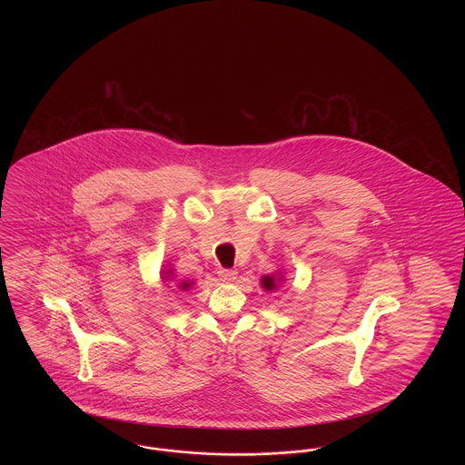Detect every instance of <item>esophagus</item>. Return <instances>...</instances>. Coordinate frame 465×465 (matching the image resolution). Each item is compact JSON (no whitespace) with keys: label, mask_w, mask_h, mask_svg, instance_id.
I'll return each instance as SVG.
<instances>
[{"label":"esophagus","mask_w":465,"mask_h":465,"mask_svg":"<svg viewBox=\"0 0 465 465\" xmlns=\"http://www.w3.org/2000/svg\"><path fill=\"white\" fill-rule=\"evenodd\" d=\"M237 270H233V268H222L220 272H218V277H220V281L223 282H235V279H237Z\"/></svg>","instance_id":"1"}]
</instances>
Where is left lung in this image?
<instances>
[{"mask_svg": "<svg viewBox=\"0 0 465 465\" xmlns=\"http://www.w3.org/2000/svg\"><path fill=\"white\" fill-rule=\"evenodd\" d=\"M263 288L265 289H272L273 288V279L272 277H263Z\"/></svg>", "mask_w": 465, "mask_h": 465, "instance_id": "left-lung-1", "label": "left lung"}]
</instances>
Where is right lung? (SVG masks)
Masks as SVG:
<instances>
[{"label":"right lung","instance_id":"right-lung-1","mask_svg":"<svg viewBox=\"0 0 465 465\" xmlns=\"http://www.w3.org/2000/svg\"><path fill=\"white\" fill-rule=\"evenodd\" d=\"M183 286H184V288H188V286H190V284H188V282H184V284H183Z\"/></svg>","mask_w":465,"mask_h":465}]
</instances>
